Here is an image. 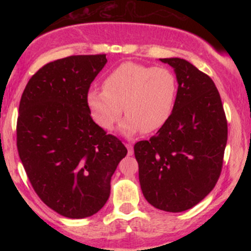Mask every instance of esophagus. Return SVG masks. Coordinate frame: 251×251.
Listing matches in <instances>:
<instances>
[{
	"instance_id": "1",
	"label": "esophagus",
	"mask_w": 251,
	"mask_h": 251,
	"mask_svg": "<svg viewBox=\"0 0 251 251\" xmlns=\"http://www.w3.org/2000/svg\"><path fill=\"white\" fill-rule=\"evenodd\" d=\"M126 148H127V153L128 155H132L133 154V146H132V144H126Z\"/></svg>"
}]
</instances>
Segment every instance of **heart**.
Here are the masks:
<instances>
[{"instance_id": "b5f03b06", "label": "heart", "mask_w": 251, "mask_h": 251, "mask_svg": "<svg viewBox=\"0 0 251 251\" xmlns=\"http://www.w3.org/2000/svg\"><path fill=\"white\" fill-rule=\"evenodd\" d=\"M177 80L166 67L123 62L107 74L103 89H89L86 101L100 127L111 129L123 113V133H151L169 120L174 109Z\"/></svg>"}]
</instances>
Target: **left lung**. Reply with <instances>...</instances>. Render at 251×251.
Listing matches in <instances>:
<instances>
[{
	"mask_svg": "<svg viewBox=\"0 0 251 251\" xmlns=\"http://www.w3.org/2000/svg\"><path fill=\"white\" fill-rule=\"evenodd\" d=\"M175 68L174 109L157 134L134 145L144 197L169 212L191 209L215 188L223 166L227 123L215 82L179 57L160 59Z\"/></svg>",
	"mask_w": 251,
	"mask_h": 251,
	"instance_id": "1",
	"label": "left lung"
}]
</instances>
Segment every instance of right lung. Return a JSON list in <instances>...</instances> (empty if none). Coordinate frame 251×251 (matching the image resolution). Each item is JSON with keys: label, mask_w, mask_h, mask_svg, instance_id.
<instances>
[{"label": "right lung", "mask_w": 251, "mask_h": 251, "mask_svg": "<svg viewBox=\"0 0 251 251\" xmlns=\"http://www.w3.org/2000/svg\"><path fill=\"white\" fill-rule=\"evenodd\" d=\"M107 62L106 54L72 55L47 63L22 93L16 145L40 200L57 214H97L127 149L93 122L86 97Z\"/></svg>", "instance_id": "obj_1"}]
</instances>
